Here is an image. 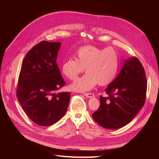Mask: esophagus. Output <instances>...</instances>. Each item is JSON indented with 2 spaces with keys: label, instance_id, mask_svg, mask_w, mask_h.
<instances>
[{
  "label": "esophagus",
  "instance_id": "obj_1",
  "mask_svg": "<svg viewBox=\"0 0 159 159\" xmlns=\"http://www.w3.org/2000/svg\"><path fill=\"white\" fill-rule=\"evenodd\" d=\"M84 95L85 96V97H87L88 98H93L95 97V95L93 93H84Z\"/></svg>",
  "mask_w": 159,
  "mask_h": 159
}]
</instances>
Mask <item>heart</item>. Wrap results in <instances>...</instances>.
Returning a JSON list of instances; mask_svg holds the SVG:
<instances>
[{
  "mask_svg": "<svg viewBox=\"0 0 159 159\" xmlns=\"http://www.w3.org/2000/svg\"><path fill=\"white\" fill-rule=\"evenodd\" d=\"M76 59L69 58L61 66L63 74L74 80L85 68L87 73L72 83V91L85 92L98 84L106 85L116 77L119 60L117 52L113 48H99L93 46L81 47L75 53Z\"/></svg>",
  "mask_w": 159,
  "mask_h": 159,
  "instance_id": "heart-1",
  "label": "heart"
}]
</instances>
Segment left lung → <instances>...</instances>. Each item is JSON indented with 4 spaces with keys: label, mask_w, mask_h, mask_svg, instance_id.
<instances>
[{
    "label": "left lung",
    "mask_w": 159,
    "mask_h": 159,
    "mask_svg": "<svg viewBox=\"0 0 159 159\" xmlns=\"http://www.w3.org/2000/svg\"><path fill=\"white\" fill-rule=\"evenodd\" d=\"M145 70L136 57L125 61L119 74L105 89L107 97L100 96V106L93 113L94 121L108 129L121 128L131 122L145 102Z\"/></svg>",
    "instance_id": "8db88e82"
}]
</instances>
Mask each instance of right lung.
Listing matches in <instances>:
<instances>
[{"label":"right lung","mask_w":159,"mask_h":159,"mask_svg":"<svg viewBox=\"0 0 159 159\" xmlns=\"http://www.w3.org/2000/svg\"><path fill=\"white\" fill-rule=\"evenodd\" d=\"M60 42L42 41L28 51L18 78V102L33 122L40 126L57 123L68 109L70 92L56 93L66 82L56 64Z\"/></svg>","instance_id":"add662e5"}]
</instances>
